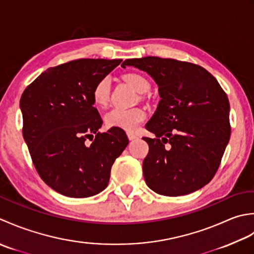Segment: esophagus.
<instances>
[{
  "label": "esophagus",
  "instance_id": "obj_1",
  "mask_svg": "<svg viewBox=\"0 0 254 254\" xmlns=\"http://www.w3.org/2000/svg\"><path fill=\"white\" fill-rule=\"evenodd\" d=\"M127 137L129 140H134V139H137V136L134 133H131V132H127Z\"/></svg>",
  "mask_w": 254,
  "mask_h": 254
}]
</instances>
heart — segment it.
Here are the masks:
<instances>
[{
	"mask_svg": "<svg viewBox=\"0 0 254 254\" xmlns=\"http://www.w3.org/2000/svg\"><path fill=\"white\" fill-rule=\"evenodd\" d=\"M125 80L130 84L139 94H144L150 90V82L141 74L128 73ZM112 81L110 76H104L97 82L92 92V98L94 104L98 107H105L110 101ZM146 114L140 108H113L105 115V125L110 128H120L127 131L136 130L138 126L143 122Z\"/></svg>",
	"mask_w": 254,
	"mask_h": 254,
	"instance_id": "1",
	"label": "heart"
}]
</instances>
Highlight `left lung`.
<instances>
[{
	"label": "left lung",
	"mask_w": 254,
	"mask_h": 254,
	"mask_svg": "<svg viewBox=\"0 0 254 254\" xmlns=\"http://www.w3.org/2000/svg\"><path fill=\"white\" fill-rule=\"evenodd\" d=\"M152 77L161 100L143 137L149 152L143 177L149 189L164 196H182L208 184L230 139L229 101L218 81L201 66L159 57L128 59ZM165 143H169L168 146Z\"/></svg>",
	"instance_id": "1"
}]
</instances>
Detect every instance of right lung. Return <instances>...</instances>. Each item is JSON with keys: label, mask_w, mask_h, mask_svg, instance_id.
I'll use <instances>...</instances> for the list:
<instances>
[{"label": "right lung", "mask_w": 254, "mask_h": 254, "mask_svg": "<svg viewBox=\"0 0 254 254\" xmlns=\"http://www.w3.org/2000/svg\"><path fill=\"white\" fill-rule=\"evenodd\" d=\"M122 61L79 59L49 68L20 97L24 140L39 177L57 193L83 198L107 188L129 141L120 128L98 131L103 121L92 92Z\"/></svg>", "instance_id": "1"}]
</instances>
